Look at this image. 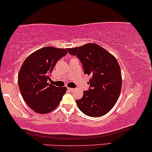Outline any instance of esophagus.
<instances>
[{
  "label": "esophagus",
  "instance_id": "esophagus-1",
  "mask_svg": "<svg viewBox=\"0 0 152 152\" xmlns=\"http://www.w3.org/2000/svg\"><path fill=\"white\" fill-rule=\"evenodd\" d=\"M68 91H75V89L74 88H68Z\"/></svg>",
  "mask_w": 152,
  "mask_h": 152
}]
</instances>
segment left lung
Instances as JSON below:
<instances>
[{
  "instance_id": "obj_1",
  "label": "left lung",
  "mask_w": 152,
  "mask_h": 152,
  "mask_svg": "<svg viewBox=\"0 0 152 152\" xmlns=\"http://www.w3.org/2000/svg\"><path fill=\"white\" fill-rule=\"evenodd\" d=\"M83 64L85 74L91 76L88 91L76 100L80 110L90 117H101L109 112L118 100L122 88V75L117 58L96 43L67 48Z\"/></svg>"
}]
</instances>
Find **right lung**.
Instances as JSON below:
<instances>
[{
    "mask_svg": "<svg viewBox=\"0 0 152 152\" xmlns=\"http://www.w3.org/2000/svg\"><path fill=\"white\" fill-rule=\"evenodd\" d=\"M67 48L48 46L35 50L24 60L18 75V84L24 102L34 112L47 114L54 110L66 92L49 82L57 61L68 53Z\"/></svg>",
    "mask_w": 152,
    "mask_h": 152,
    "instance_id": "add662e5",
    "label": "right lung"
}]
</instances>
